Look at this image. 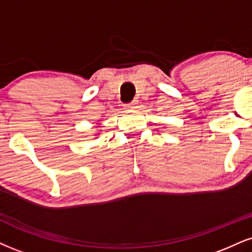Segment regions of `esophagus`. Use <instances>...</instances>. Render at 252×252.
<instances>
[{"mask_svg":"<svg viewBox=\"0 0 252 252\" xmlns=\"http://www.w3.org/2000/svg\"><path fill=\"white\" fill-rule=\"evenodd\" d=\"M137 104H138V101L137 99H135V101H132L131 103H129V104H126V108L129 109V110H132V109L137 108Z\"/></svg>","mask_w":252,"mask_h":252,"instance_id":"1","label":"esophagus"}]
</instances>
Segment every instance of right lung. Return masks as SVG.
<instances>
[{
	"label": "right lung",
	"instance_id": "add662e5",
	"mask_svg": "<svg viewBox=\"0 0 252 252\" xmlns=\"http://www.w3.org/2000/svg\"><path fill=\"white\" fill-rule=\"evenodd\" d=\"M97 124H98V123H97ZM98 126H99V124H98ZM97 128H98V126H97ZM96 135H98V134H96Z\"/></svg>",
	"mask_w": 252,
	"mask_h": 252
}]
</instances>
